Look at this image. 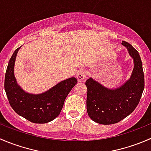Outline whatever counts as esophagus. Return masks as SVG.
<instances>
[{
	"instance_id": "obj_1",
	"label": "esophagus",
	"mask_w": 151,
	"mask_h": 151,
	"mask_svg": "<svg viewBox=\"0 0 151 151\" xmlns=\"http://www.w3.org/2000/svg\"><path fill=\"white\" fill-rule=\"evenodd\" d=\"M86 76L87 74L86 72H85V71H84V70H81V71H79L78 74H77V80H78L79 82H85V80H86Z\"/></svg>"
}]
</instances>
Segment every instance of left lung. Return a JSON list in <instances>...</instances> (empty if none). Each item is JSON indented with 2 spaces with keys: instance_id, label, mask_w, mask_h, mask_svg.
<instances>
[{
  "instance_id": "8db88e82",
  "label": "left lung",
  "mask_w": 151,
  "mask_h": 151,
  "mask_svg": "<svg viewBox=\"0 0 151 151\" xmlns=\"http://www.w3.org/2000/svg\"><path fill=\"white\" fill-rule=\"evenodd\" d=\"M121 44L126 47L134 62L130 79L114 90L104 88L92 78L85 82L87 112L93 121L100 124H114L130 115L139 104L144 90V72L139 52L127 42Z\"/></svg>"
}]
</instances>
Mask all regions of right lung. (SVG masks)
<instances>
[{
  "label": "right lung",
  "instance_id": "1",
  "mask_svg": "<svg viewBox=\"0 0 151 151\" xmlns=\"http://www.w3.org/2000/svg\"><path fill=\"white\" fill-rule=\"evenodd\" d=\"M17 49L11 57L6 71L4 88L12 109L20 116L35 123L53 121L60 113L66 96L77 83L74 77L67 79L43 93L33 95L25 92L17 83L14 74Z\"/></svg>",
  "mask_w": 151,
  "mask_h": 151
}]
</instances>
